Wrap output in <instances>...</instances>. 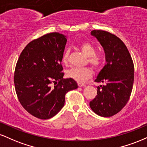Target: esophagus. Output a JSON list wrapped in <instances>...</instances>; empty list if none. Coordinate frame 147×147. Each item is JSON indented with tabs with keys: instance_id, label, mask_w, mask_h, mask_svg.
<instances>
[{
	"instance_id": "obj_1",
	"label": "esophagus",
	"mask_w": 147,
	"mask_h": 147,
	"mask_svg": "<svg viewBox=\"0 0 147 147\" xmlns=\"http://www.w3.org/2000/svg\"><path fill=\"white\" fill-rule=\"evenodd\" d=\"M78 86L79 87H82V86H85V84H82V83H78Z\"/></svg>"
}]
</instances>
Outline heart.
I'll return each instance as SVG.
<instances>
[{"mask_svg": "<svg viewBox=\"0 0 147 147\" xmlns=\"http://www.w3.org/2000/svg\"><path fill=\"white\" fill-rule=\"evenodd\" d=\"M80 49L82 52L88 57V63L93 68H98L102 63V57L99 55H96V49L92 43L89 42H84L81 43ZM70 50H65L63 52L62 61L63 63L68 62ZM66 77L73 79L78 83H84L92 77V70L89 68H72L69 69L65 72Z\"/></svg>", "mask_w": 147, "mask_h": 147, "instance_id": "b5f03b06", "label": "heart"}]
</instances>
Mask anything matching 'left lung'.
I'll list each match as a JSON object with an SVG mask.
<instances>
[{
	"label": "left lung",
	"mask_w": 147,
	"mask_h": 147,
	"mask_svg": "<svg viewBox=\"0 0 147 147\" xmlns=\"http://www.w3.org/2000/svg\"><path fill=\"white\" fill-rule=\"evenodd\" d=\"M105 52L106 63L95 82L106 83L97 87L95 98L90 102L93 112L111 117L125 106L131 96L134 81V65L127 48L117 36L103 30H92Z\"/></svg>",
	"instance_id": "1"
}]
</instances>
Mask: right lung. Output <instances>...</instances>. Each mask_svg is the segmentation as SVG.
Here are the masks:
<instances>
[{
	"instance_id": "right-lung-1",
	"label": "right lung",
	"mask_w": 147,
	"mask_h": 147,
	"mask_svg": "<svg viewBox=\"0 0 147 147\" xmlns=\"http://www.w3.org/2000/svg\"><path fill=\"white\" fill-rule=\"evenodd\" d=\"M66 42V36L58 32L43 35L25 46L16 63L14 82L18 100L39 119L58 113L65 94L78 88L75 80L63 78L61 61Z\"/></svg>"
}]
</instances>
